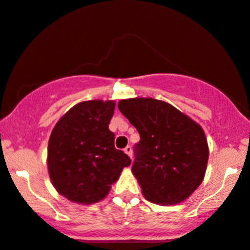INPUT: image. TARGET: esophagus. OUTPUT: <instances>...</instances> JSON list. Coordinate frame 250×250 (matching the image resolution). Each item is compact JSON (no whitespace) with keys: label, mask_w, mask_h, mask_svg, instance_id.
<instances>
[{"label":"esophagus","mask_w":250,"mask_h":250,"mask_svg":"<svg viewBox=\"0 0 250 250\" xmlns=\"http://www.w3.org/2000/svg\"><path fill=\"white\" fill-rule=\"evenodd\" d=\"M125 154H127L129 157L130 158H133V148H131L130 146H125Z\"/></svg>","instance_id":"34e87169"}]
</instances>
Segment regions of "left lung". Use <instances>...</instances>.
Wrapping results in <instances>:
<instances>
[{
	"label": "left lung",
	"mask_w": 250,
	"mask_h": 250,
	"mask_svg": "<svg viewBox=\"0 0 250 250\" xmlns=\"http://www.w3.org/2000/svg\"><path fill=\"white\" fill-rule=\"evenodd\" d=\"M119 109L137 129L131 167L146 200L159 205L184 201L203 182L208 146L203 128L167 102L125 99Z\"/></svg>",
	"instance_id": "left-lung-1"
}]
</instances>
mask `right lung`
Masks as SVG:
<instances>
[{"instance_id":"right-lung-1","label":"right lung","mask_w":250,"mask_h":250,"mask_svg":"<svg viewBox=\"0 0 250 250\" xmlns=\"http://www.w3.org/2000/svg\"><path fill=\"white\" fill-rule=\"evenodd\" d=\"M115 102L92 100L72 107L53 128L47 146L50 178L59 194L78 204L108 194L131 159L115 149L109 130Z\"/></svg>"}]
</instances>
